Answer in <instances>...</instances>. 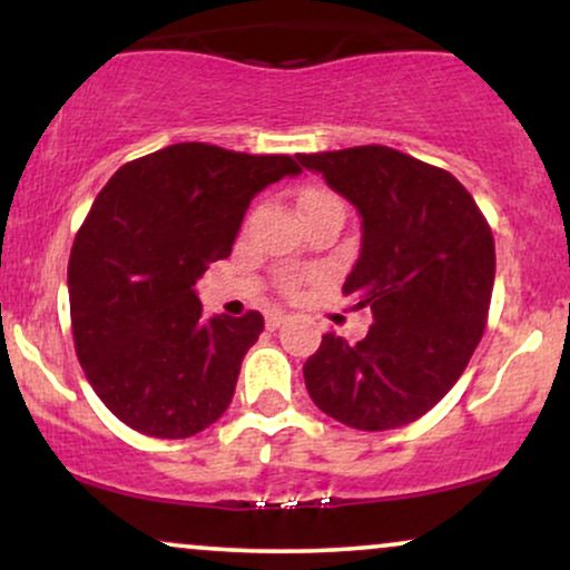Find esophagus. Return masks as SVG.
Returning <instances> with one entry per match:
<instances>
[{
    "instance_id": "1",
    "label": "esophagus",
    "mask_w": 570,
    "mask_h": 570,
    "mask_svg": "<svg viewBox=\"0 0 570 570\" xmlns=\"http://www.w3.org/2000/svg\"><path fill=\"white\" fill-rule=\"evenodd\" d=\"M286 322V313L284 311H271L267 313V318H265V324H267V330H278L281 324Z\"/></svg>"
}]
</instances>
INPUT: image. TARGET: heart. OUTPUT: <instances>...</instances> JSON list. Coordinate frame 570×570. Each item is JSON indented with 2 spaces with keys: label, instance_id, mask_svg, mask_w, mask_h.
Here are the masks:
<instances>
[{
  "label": "heart",
  "instance_id": "obj_1",
  "mask_svg": "<svg viewBox=\"0 0 570 570\" xmlns=\"http://www.w3.org/2000/svg\"><path fill=\"white\" fill-rule=\"evenodd\" d=\"M318 195H324V189H305L303 198H299V203H305V200H311V198H318ZM307 281H311V273H292V276L284 278V289L286 292H297L299 286L307 284Z\"/></svg>",
  "mask_w": 570,
  "mask_h": 570
}]
</instances>
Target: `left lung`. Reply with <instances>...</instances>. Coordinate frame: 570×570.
<instances>
[{
  "instance_id": "obj_1",
  "label": "left lung",
  "mask_w": 570,
  "mask_h": 570,
  "mask_svg": "<svg viewBox=\"0 0 570 570\" xmlns=\"http://www.w3.org/2000/svg\"><path fill=\"white\" fill-rule=\"evenodd\" d=\"M297 158L362 214V254L343 294L375 318L358 343L326 332L303 367L307 394L351 429L417 421L485 332L495 278L488 219L453 174L383 144Z\"/></svg>"
}]
</instances>
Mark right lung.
Here are the masks:
<instances>
[{"instance_id": "right-lung-1", "label": "right lung", "mask_w": 570, "mask_h": 570, "mask_svg": "<svg viewBox=\"0 0 570 570\" xmlns=\"http://www.w3.org/2000/svg\"><path fill=\"white\" fill-rule=\"evenodd\" d=\"M299 174L289 155L171 144L115 171L69 257L71 335L85 377L130 429L185 440L235 394L263 316L203 318L195 281L230 257L259 189Z\"/></svg>"}]
</instances>
